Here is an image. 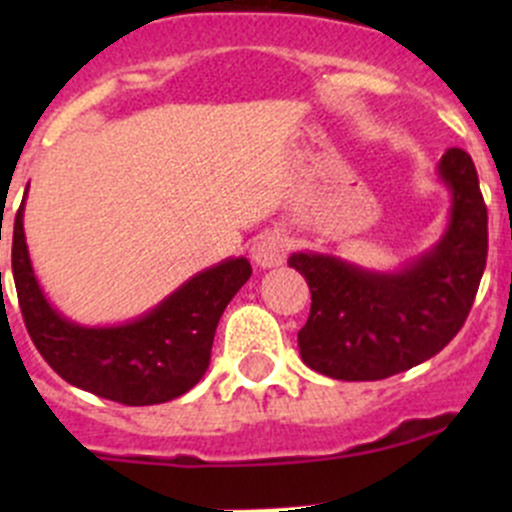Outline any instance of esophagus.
<instances>
[{
    "mask_svg": "<svg viewBox=\"0 0 512 512\" xmlns=\"http://www.w3.org/2000/svg\"><path fill=\"white\" fill-rule=\"evenodd\" d=\"M252 260L257 267H277L285 262L289 252L287 237H282L280 232H262L255 242H252Z\"/></svg>",
    "mask_w": 512,
    "mask_h": 512,
    "instance_id": "esophagus-1",
    "label": "esophagus"
}]
</instances>
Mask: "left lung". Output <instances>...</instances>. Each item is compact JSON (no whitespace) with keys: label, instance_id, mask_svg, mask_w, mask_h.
Returning <instances> with one entry per match:
<instances>
[{"label":"left lung","instance_id":"left-lung-1","mask_svg":"<svg viewBox=\"0 0 512 512\" xmlns=\"http://www.w3.org/2000/svg\"><path fill=\"white\" fill-rule=\"evenodd\" d=\"M438 175L451 190L446 235L404 270L371 272L314 252L287 260L312 292L297 334L309 369L342 381L386 379L436 356L461 332L488 257V210L466 151L448 148Z\"/></svg>","mask_w":512,"mask_h":512}]
</instances>
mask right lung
<instances>
[{
    "instance_id": "obj_1",
    "label": "right lung",
    "mask_w": 512,
    "mask_h": 512,
    "mask_svg": "<svg viewBox=\"0 0 512 512\" xmlns=\"http://www.w3.org/2000/svg\"><path fill=\"white\" fill-rule=\"evenodd\" d=\"M12 275L29 337L61 379L123 406H153L178 399L203 379L220 317L252 267L245 257H230L190 277L133 322L81 327L61 317L36 282L22 203L12 230Z\"/></svg>"
}]
</instances>
